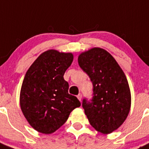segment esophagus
Returning a JSON list of instances; mask_svg holds the SVG:
<instances>
[{"label":"esophagus","instance_id":"obj_1","mask_svg":"<svg viewBox=\"0 0 149 149\" xmlns=\"http://www.w3.org/2000/svg\"><path fill=\"white\" fill-rule=\"evenodd\" d=\"M77 98H78V99L80 101H81V100H82V94H79L78 95H77Z\"/></svg>","mask_w":149,"mask_h":149}]
</instances>
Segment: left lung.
Listing matches in <instances>:
<instances>
[{"label":"left lung","instance_id":"8db88e82","mask_svg":"<svg viewBox=\"0 0 149 149\" xmlns=\"http://www.w3.org/2000/svg\"><path fill=\"white\" fill-rule=\"evenodd\" d=\"M78 62L93 84L92 98L82 100L85 115L95 130L110 134L130 112L131 96L126 76L113 57L100 48L82 53Z\"/></svg>","mask_w":149,"mask_h":149}]
</instances>
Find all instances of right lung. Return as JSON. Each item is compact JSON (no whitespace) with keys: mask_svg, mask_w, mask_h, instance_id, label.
<instances>
[{"mask_svg":"<svg viewBox=\"0 0 149 149\" xmlns=\"http://www.w3.org/2000/svg\"><path fill=\"white\" fill-rule=\"evenodd\" d=\"M73 60L71 53L48 50L36 59L24 76L21 109L31 126L40 133H54L81 105L76 97L68 93L69 84L64 79Z\"/></svg>","mask_w":149,"mask_h":149,"instance_id":"1","label":"right lung"}]
</instances>
